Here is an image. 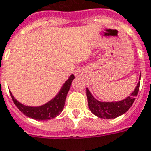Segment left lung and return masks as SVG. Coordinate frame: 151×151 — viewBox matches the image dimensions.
Instances as JSON below:
<instances>
[{
  "label": "left lung",
  "mask_w": 151,
  "mask_h": 151,
  "mask_svg": "<svg viewBox=\"0 0 151 151\" xmlns=\"http://www.w3.org/2000/svg\"><path fill=\"white\" fill-rule=\"evenodd\" d=\"M139 84L140 81L137 84L134 91L131 93L130 96L118 102L98 101L92 96L90 91L86 89L89 108L94 115L103 119H114L121 116L128 111L130 106L133 105L135 100V96L138 95L139 92Z\"/></svg>",
  "instance_id": "left-lung-1"
}]
</instances>
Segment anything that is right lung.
Segmentation results:
<instances>
[{
    "label": "right lung",
    "instance_id": "obj_1",
    "mask_svg": "<svg viewBox=\"0 0 151 151\" xmlns=\"http://www.w3.org/2000/svg\"><path fill=\"white\" fill-rule=\"evenodd\" d=\"M74 75H71L68 80L65 81L60 91L59 94L52 99L50 101L46 103L45 105L38 107H31V106H26L18 102L14 98V96L11 94V96L12 98V101L14 104L17 106V107L20 111L25 115L30 118H32L34 120H47L50 119L55 118L57 116H59L60 112L63 111L64 106L65 103V99L68 93L71 82L74 80Z\"/></svg>",
    "mask_w": 151,
    "mask_h": 151
}]
</instances>
